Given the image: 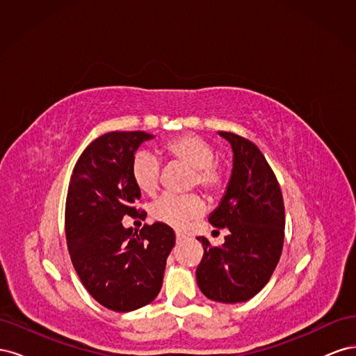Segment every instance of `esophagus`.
I'll list each match as a JSON object with an SVG mask.
<instances>
[{
	"mask_svg": "<svg viewBox=\"0 0 356 356\" xmlns=\"http://www.w3.org/2000/svg\"><path fill=\"white\" fill-rule=\"evenodd\" d=\"M175 238H177V242H178V243H181V242H184V241L187 239V236H186L184 233L177 232V233H175Z\"/></svg>",
	"mask_w": 356,
	"mask_h": 356,
	"instance_id": "1",
	"label": "esophagus"
}]
</instances>
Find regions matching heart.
<instances>
[{
    "mask_svg": "<svg viewBox=\"0 0 356 356\" xmlns=\"http://www.w3.org/2000/svg\"><path fill=\"white\" fill-rule=\"evenodd\" d=\"M170 160L193 169L191 186H197L208 196L220 193L224 186V172L213 163L215 149L202 138L186 134L172 138L163 147ZM131 175L135 186L144 195H154L160 181V161L149 152H138L131 165ZM204 211L203 200L197 195L175 196L163 195L152 204V215L172 227H184L190 221L199 218Z\"/></svg>",
    "mask_w": 356,
    "mask_h": 356,
    "instance_id": "obj_1",
    "label": "heart"
}]
</instances>
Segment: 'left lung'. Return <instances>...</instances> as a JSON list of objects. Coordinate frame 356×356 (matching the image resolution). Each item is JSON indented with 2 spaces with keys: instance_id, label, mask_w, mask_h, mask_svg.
I'll list each match as a JSON object with an SVG mask.
<instances>
[{
  "instance_id": "obj_1",
  "label": "left lung",
  "mask_w": 356,
  "mask_h": 356,
  "mask_svg": "<svg viewBox=\"0 0 356 356\" xmlns=\"http://www.w3.org/2000/svg\"><path fill=\"white\" fill-rule=\"evenodd\" d=\"M218 135L232 147L233 168L209 222L229 234L221 246H211L199 236L203 258L196 279L209 300L234 305L260 293L276 268L284 246L285 208L273 170L257 145L236 134Z\"/></svg>"
}]
</instances>
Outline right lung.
<instances>
[{
	"mask_svg": "<svg viewBox=\"0 0 356 356\" xmlns=\"http://www.w3.org/2000/svg\"><path fill=\"white\" fill-rule=\"evenodd\" d=\"M154 136L143 131L108 132L84 149L75 165L65 204V233L72 266L89 294L104 307L132 312L157 297L175 233L163 222L134 234L124 215L141 191L131 175L132 159Z\"/></svg>",
	"mask_w": 356,
	"mask_h": 356,
	"instance_id": "1",
	"label": "right lung"
}]
</instances>
